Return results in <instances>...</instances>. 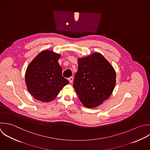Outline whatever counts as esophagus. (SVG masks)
<instances>
[{
    "instance_id": "34e87169",
    "label": "esophagus",
    "mask_w": 150,
    "mask_h": 150,
    "mask_svg": "<svg viewBox=\"0 0 150 150\" xmlns=\"http://www.w3.org/2000/svg\"><path fill=\"white\" fill-rule=\"evenodd\" d=\"M73 79H74V78H73L72 76H71V77H70V78H68V81H69V82L70 83H72V82Z\"/></svg>"
}]
</instances>
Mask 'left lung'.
<instances>
[{"label":"left lung","instance_id":"1","mask_svg":"<svg viewBox=\"0 0 150 150\" xmlns=\"http://www.w3.org/2000/svg\"><path fill=\"white\" fill-rule=\"evenodd\" d=\"M116 72L108 60L95 52L78 59L74 88L81 103L93 108L109 99L116 85Z\"/></svg>","mask_w":150,"mask_h":150}]
</instances>
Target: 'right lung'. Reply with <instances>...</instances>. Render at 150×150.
<instances>
[{"label":"right lung","instance_id":"add662e5","mask_svg":"<svg viewBox=\"0 0 150 150\" xmlns=\"http://www.w3.org/2000/svg\"><path fill=\"white\" fill-rule=\"evenodd\" d=\"M60 54L44 50L38 54L27 68L25 80L30 93L42 102L53 100L68 81L62 75L59 65Z\"/></svg>","mask_w":150,"mask_h":150}]
</instances>
